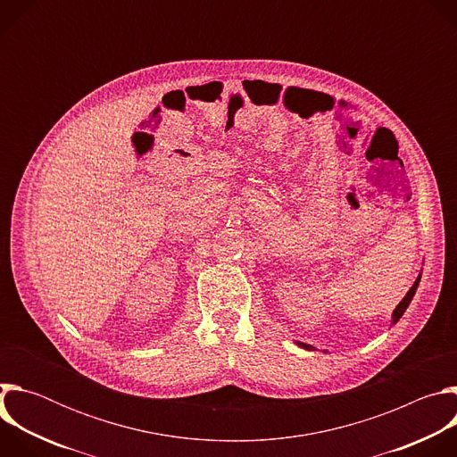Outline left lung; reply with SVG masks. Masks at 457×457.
<instances>
[{
    "mask_svg": "<svg viewBox=\"0 0 457 457\" xmlns=\"http://www.w3.org/2000/svg\"><path fill=\"white\" fill-rule=\"evenodd\" d=\"M420 278H421V275L416 278L414 286L409 289V293L405 295V298H403V300L398 303V307L395 309V312H393V321H395V323H396V321L402 318V314H403V312H405V309L409 307V303H411V300H412V296H414V293H416V289H418ZM298 345H300V347H303V349H307V351H312V349H314L312 345H307V344H300V342H298Z\"/></svg>",
    "mask_w": 457,
    "mask_h": 457,
    "instance_id": "obj_1",
    "label": "left lung"
}]
</instances>
